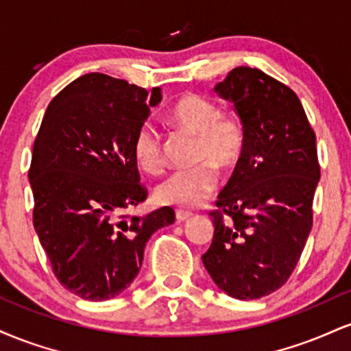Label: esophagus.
<instances>
[{
  "label": "esophagus",
  "instance_id": "1",
  "mask_svg": "<svg viewBox=\"0 0 351 351\" xmlns=\"http://www.w3.org/2000/svg\"><path fill=\"white\" fill-rule=\"evenodd\" d=\"M191 216H193V213L191 211H184V209H176V211H175V217H176V221H178V223H181V221L189 219Z\"/></svg>",
  "mask_w": 351,
  "mask_h": 351
}]
</instances>
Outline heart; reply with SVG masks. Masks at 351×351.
Returning <instances> with one entry per match:
<instances>
[{"instance_id":"heart-1","label":"heart","mask_w":351,"mask_h":351,"mask_svg":"<svg viewBox=\"0 0 351 351\" xmlns=\"http://www.w3.org/2000/svg\"><path fill=\"white\" fill-rule=\"evenodd\" d=\"M168 122L178 130L196 135L191 170L171 173L155 188L156 201L176 208H195L217 188L216 168L232 171L245 153V128L241 119L224 114L215 100L199 94H184L173 104ZM134 158L140 170L156 175L163 168L162 135L143 125L134 140Z\"/></svg>"}]
</instances>
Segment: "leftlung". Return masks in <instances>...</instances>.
Here are the masks:
<instances>
[{
    "label": "left lung",
    "mask_w": 351,
    "mask_h": 351,
    "mask_svg": "<svg viewBox=\"0 0 351 351\" xmlns=\"http://www.w3.org/2000/svg\"><path fill=\"white\" fill-rule=\"evenodd\" d=\"M215 90L234 104L245 153L209 213L215 236L201 259L228 295L261 299L287 282L312 229L315 132L295 92L263 71L236 67Z\"/></svg>",
    "instance_id": "1"
}]
</instances>
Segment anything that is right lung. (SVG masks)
Instances as JSON below:
<instances>
[{"label":"right lung","instance_id":"1","mask_svg":"<svg viewBox=\"0 0 351 351\" xmlns=\"http://www.w3.org/2000/svg\"><path fill=\"white\" fill-rule=\"evenodd\" d=\"M160 100V87L148 92L92 72L64 87L44 114L27 173L33 224L54 276L86 300L122 293L153 232L175 221L168 206L143 217L125 213L147 199L134 140Z\"/></svg>","mask_w":351,"mask_h":351}]
</instances>
